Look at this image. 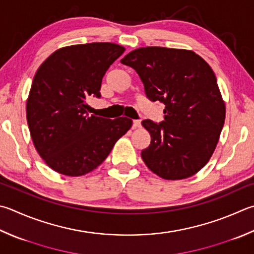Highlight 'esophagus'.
<instances>
[{
	"label": "esophagus",
	"instance_id": "1",
	"mask_svg": "<svg viewBox=\"0 0 254 254\" xmlns=\"http://www.w3.org/2000/svg\"><path fill=\"white\" fill-rule=\"evenodd\" d=\"M141 127L140 120H134V121H133V127L136 128V127Z\"/></svg>",
	"mask_w": 254,
	"mask_h": 254
}]
</instances>
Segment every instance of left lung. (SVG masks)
Listing matches in <instances>:
<instances>
[{
	"instance_id": "1",
	"label": "left lung",
	"mask_w": 254,
	"mask_h": 254,
	"mask_svg": "<svg viewBox=\"0 0 254 254\" xmlns=\"http://www.w3.org/2000/svg\"><path fill=\"white\" fill-rule=\"evenodd\" d=\"M134 68L146 98L160 101L164 121H142L151 143L141 156L152 172L182 180L209 162L222 131L225 104L213 70L190 50L146 47L121 60Z\"/></svg>"
}]
</instances>
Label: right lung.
Listing matches in <instances>:
<instances>
[{"label": "right lung", "mask_w": 254, "mask_h": 254, "mask_svg": "<svg viewBox=\"0 0 254 254\" xmlns=\"http://www.w3.org/2000/svg\"><path fill=\"white\" fill-rule=\"evenodd\" d=\"M126 51L115 43L70 45L53 52L36 71L26 101V120L36 151L49 167L68 177L93 171L132 127L126 117L87 112L100 98L102 79Z\"/></svg>", "instance_id": "1"}]
</instances>
